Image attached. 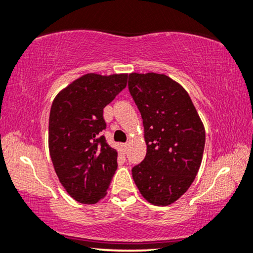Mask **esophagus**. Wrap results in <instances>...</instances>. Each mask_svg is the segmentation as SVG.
<instances>
[{
  "mask_svg": "<svg viewBox=\"0 0 253 253\" xmlns=\"http://www.w3.org/2000/svg\"><path fill=\"white\" fill-rule=\"evenodd\" d=\"M121 148H123V152L126 154L127 149H128V143H123V145H121Z\"/></svg>",
  "mask_w": 253,
  "mask_h": 253,
  "instance_id": "1",
  "label": "esophagus"
}]
</instances>
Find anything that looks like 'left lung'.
<instances>
[{
  "label": "left lung",
  "instance_id": "1",
  "mask_svg": "<svg viewBox=\"0 0 253 253\" xmlns=\"http://www.w3.org/2000/svg\"><path fill=\"white\" fill-rule=\"evenodd\" d=\"M128 88L142 117L146 158L132 169L145 200L169 206L189 189L203 158L206 129L188 92L161 73H129Z\"/></svg>",
  "mask_w": 253,
  "mask_h": 253
}]
</instances>
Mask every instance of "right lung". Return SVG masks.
<instances>
[{"label":"right lung","mask_w":253,"mask_h":253,"mask_svg":"<svg viewBox=\"0 0 253 253\" xmlns=\"http://www.w3.org/2000/svg\"><path fill=\"white\" fill-rule=\"evenodd\" d=\"M127 73H86L53 99L49 152L64 189L77 202L94 204L106 196L117 170L118 152L108 145L104 108L127 85Z\"/></svg>","instance_id":"add662e5"}]
</instances>
